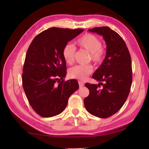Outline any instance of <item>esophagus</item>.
I'll return each mask as SVG.
<instances>
[{
    "mask_svg": "<svg viewBox=\"0 0 149 149\" xmlns=\"http://www.w3.org/2000/svg\"><path fill=\"white\" fill-rule=\"evenodd\" d=\"M79 85L80 88H82V87H83L84 86V84L83 83H82V82L79 81Z\"/></svg>",
    "mask_w": 149,
    "mask_h": 149,
    "instance_id": "esophagus-1",
    "label": "esophagus"
}]
</instances>
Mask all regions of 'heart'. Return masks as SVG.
Returning a JSON list of instances; mask_svg holds the SVG:
<instances>
[{
  "label": "heart",
  "mask_w": 149,
  "mask_h": 149,
  "mask_svg": "<svg viewBox=\"0 0 149 149\" xmlns=\"http://www.w3.org/2000/svg\"><path fill=\"white\" fill-rule=\"evenodd\" d=\"M76 44L80 48L90 52V59L95 64L102 61L104 51L102 48L101 40L94 34L86 33L77 40ZM76 48L72 44H67L63 49V57L65 62L72 65L74 62ZM93 72L92 66L90 65H78L70 69L69 76L78 80H84Z\"/></svg>",
  "instance_id": "heart-1"
}]
</instances>
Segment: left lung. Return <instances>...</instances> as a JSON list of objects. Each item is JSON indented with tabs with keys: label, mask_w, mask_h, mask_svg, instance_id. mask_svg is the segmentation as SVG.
Instances as JSON below:
<instances>
[{
	"label": "left lung",
	"mask_w": 149,
	"mask_h": 149,
	"mask_svg": "<svg viewBox=\"0 0 149 149\" xmlns=\"http://www.w3.org/2000/svg\"><path fill=\"white\" fill-rule=\"evenodd\" d=\"M88 31L102 35L107 49L102 63L92 75L100 83L85 84L90 94L84 104L91 115L106 118L121 109L130 92L132 79L131 55L124 40L109 27H95ZM100 85L103 88L99 89Z\"/></svg>",
	"instance_id": "left-lung-1"
}]
</instances>
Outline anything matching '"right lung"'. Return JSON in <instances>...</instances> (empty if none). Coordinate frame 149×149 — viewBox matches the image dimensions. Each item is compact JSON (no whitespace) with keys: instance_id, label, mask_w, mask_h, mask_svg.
I'll return each mask as SVG.
<instances>
[{"instance_id":"1","label":"right lung","mask_w":149,"mask_h":149,"mask_svg":"<svg viewBox=\"0 0 149 149\" xmlns=\"http://www.w3.org/2000/svg\"><path fill=\"white\" fill-rule=\"evenodd\" d=\"M83 31L51 27L38 34L30 44L22 85L31 106L41 116L49 118L61 113L70 96L79 89L76 80L64 81L66 66L62 52L68 42Z\"/></svg>"}]
</instances>
